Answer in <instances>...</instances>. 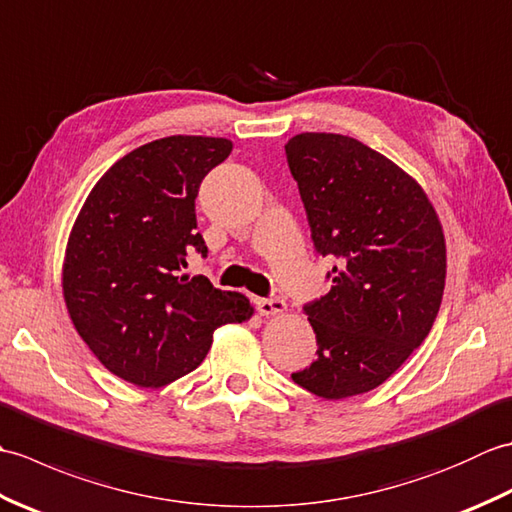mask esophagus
<instances>
[{
    "label": "esophagus",
    "mask_w": 512,
    "mask_h": 512,
    "mask_svg": "<svg viewBox=\"0 0 512 512\" xmlns=\"http://www.w3.org/2000/svg\"><path fill=\"white\" fill-rule=\"evenodd\" d=\"M286 310V301L279 297H268V299H257V312L270 317V314H281Z\"/></svg>",
    "instance_id": "esophagus-1"
}]
</instances>
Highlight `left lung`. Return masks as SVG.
<instances>
[{
    "label": "left lung",
    "instance_id": "obj_1",
    "mask_svg": "<svg viewBox=\"0 0 512 512\" xmlns=\"http://www.w3.org/2000/svg\"><path fill=\"white\" fill-rule=\"evenodd\" d=\"M286 158L314 250L332 257L328 295L303 306L317 361L292 380L341 400L383 385L438 317L447 248L420 184L383 154L341 134H299Z\"/></svg>",
    "mask_w": 512,
    "mask_h": 512
}]
</instances>
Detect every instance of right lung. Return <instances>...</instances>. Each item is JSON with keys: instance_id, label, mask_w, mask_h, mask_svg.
I'll return each mask as SVG.
<instances>
[{"instance_id": "right-lung-1", "label": "right lung", "mask_w": 512, "mask_h": 512, "mask_svg": "<svg viewBox=\"0 0 512 512\" xmlns=\"http://www.w3.org/2000/svg\"><path fill=\"white\" fill-rule=\"evenodd\" d=\"M226 138L167 136L105 171L70 233L63 297L94 356L118 378L162 387L198 367L224 323L250 319L244 295L189 277L209 248L195 231L206 173L231 154Z\"/></svg>"}]
</instances>
